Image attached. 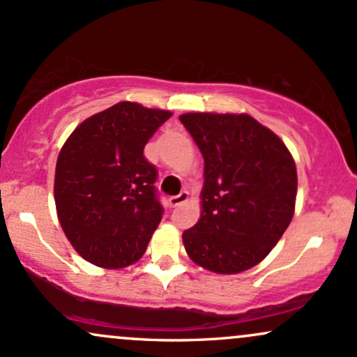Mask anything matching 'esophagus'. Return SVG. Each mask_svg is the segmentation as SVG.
Wrapping results in <instances>:
<instances>
[{"instance_id":"obj_1","label":"esophagus","mask_w":357,"mask_h":357,"mask_svg":"<svg viewBox=\"0 0 357 357\" xmlns=\"http://www.w3.org/2000/svg\"><path fill=\"white\" fill-rule=\"evenodd\" d=\"M188 199V191H181L179 192V195H176V196H171L169 198V204L171 206H179V204H183L184 202H186Z\"/></svg>"}]
</instances>
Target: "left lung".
Listing matches in <instances>:
<instances>
[{
	"label": "left lung",
	"instance_id": "left-lung-1",
	"mask_svg": "<svg viewBox=\"0 0 357 357\" xmlns=\"http://www.w3.org/2000/svg\"><path fill=\"white\" fill-rule=\"evenodd\" d=\"M204 159L202 216L183 231L186 253L215 273L260 264L296 210L297 169L280 137L247 114L179 117Z\"/></svg>",
	"mask_w": 357,
	"mask_h": 357
}]
</instances>
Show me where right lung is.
I'll return each instance as SVG.
<instances>
[{
    "label": "right lung",
    "mask_w": 357,
    "mask_h": 357,
    "mask_svg": "<svg viewBox=\"0 0 357 357\" xmlns=\"http://www.w3.org/2000/svg\"><path fill=\"white\" fill-rule=\"evenodd\" d=\"M171 112L119 102L89 117L61 147L55 204L72 247L90 264L122 268L144 255L165 208L144 146Z\"/></svg>",
    "instance_id": "obj_1"
}]
</instances>
